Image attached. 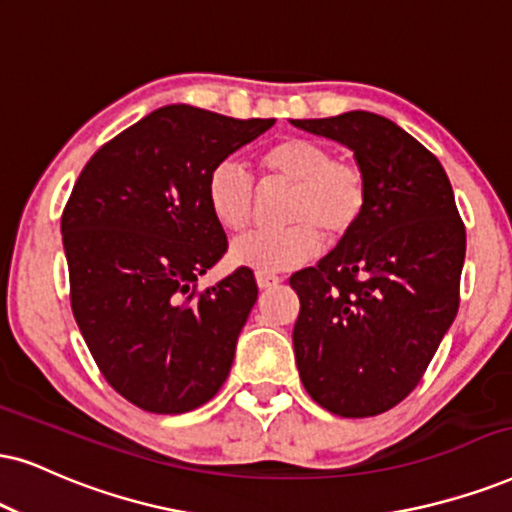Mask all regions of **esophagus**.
I'll list each match as a JSON object with an SVG mask.
<instances>
[{"instance_id": "esophagus-1", "label": "esophagus", "mask_w": 512, "mask_h": 512, "mask_svg": "<svg viewBox=\"0 0 512 512\" xmlns=\"http://www.w3.org/2000/svg\"><path fill=\"white\" fill-rule=\"evenodd\" d=\"M255 278H257V286H260L262 290H271L281 283V278H278L276 274H264V271H257Z\"/></svg>"}]
</instances>
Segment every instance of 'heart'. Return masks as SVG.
I'll return each mask as SVG.
<instances>
[{"label":"heart","mask_w":512,"mask_h":512,"mask_svg":"<svg viewBox=\"0 0 512 512\" xmlns=\"http://www.w3.org/2000/svg\"><path fill=\"white\" fill-rule=\"evenodd\" d=\"M264 179L290 184L281 217L288 224L264 226L231 243V262L264 274L302 267L321 243H340L357 229L368 205V181L354 160L335 158L323 141L286 137L260 155ZM208 203L224 229L241 231L255 212V179L226 158L208 174Z\"/></svg>","instance_id":"heart-1"}]
</instances>
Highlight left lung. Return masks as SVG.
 <instances>
[{"mask_svg":"<svg viewBox=\"0 0 512 512\" xmlns=\"http://www.w3.org/2000/svg\"><path fill=\"white\" fill-rule=\"evenodd\" d=\"M293 125L352 148L368 181L357 229L290 276L300 297L297 371L326 411L378 416L409 397L456 319L463 219L442 163L383 115L349 111Z\"/></svg>","mask_w":512,"mask_h":512,"instance_id":"8db88e82","label":"left lung"}]
</instances>
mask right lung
Masks as SVG:
<instances>
[{"label": "right lung", "instance_id": "add662e5", "mask_svg": "<svg viewBox=\"0 0 512 512\" xmlns=\"http://www.w3.org/2000/svg\"><path fill=\"white\" fill-rule=\"evenodd\" d=\"M174 103L92 155L61 217L70 307L115 392L151 413H186L219 392L257 300L248 267L196 281L226 252L208 174L274 125Z\"/></svg>", "mask_w": 512, "mask_h": 512}]
</instances>
